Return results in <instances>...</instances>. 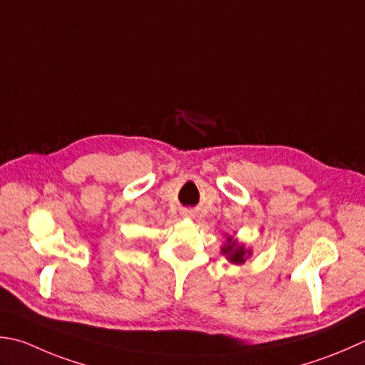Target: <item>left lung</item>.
<instances>
[{"label":"left lung","instance_id":"1","mask_svg":"<svg viewBox=\"0 0 365 365\" xmlns=\"http://www.w3.org/2000/svg\"><path fill=\"white\" fill-rule=\"evenodd\" d=\"M221 253H223L227 258V261L232 264H244L248 256L252 255L250 250H247L244 245L239 244L235 239L230 237V235L226 237V244L223 248H221Z\"/></svg>","mask_w":365,"mask_h":365}]
</instances>
